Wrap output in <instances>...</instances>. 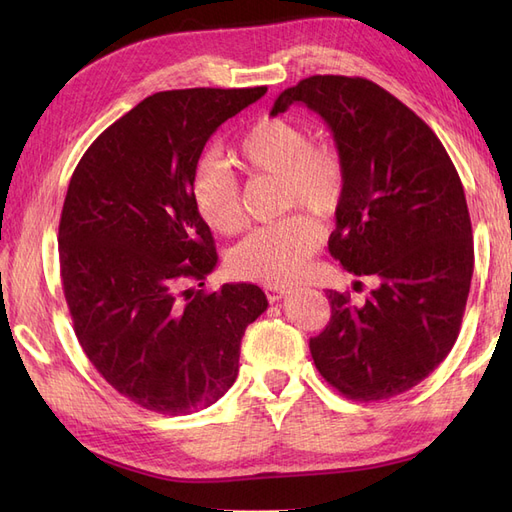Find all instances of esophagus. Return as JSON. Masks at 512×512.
<instances>
[{
    "mask_svg": "<svg viewBox=\"0 0 512 512\" xmlns=\"http://www.w3.org/2000/svg\"><path fill=\"white\" fill-rule=\"evenodd\" d=\"M288 292H290V290L284 288V286H265V294H267V299H269L271 303L284 299Z\"/></svg>",
    "mask_w": 512,
    "mask_h": 512,
    "instance_id": "1",
    "label": "esophagus"
}]
</instances>
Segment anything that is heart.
Here are the masks:
<instances>
[{"label":"heart","mask_w":512,"mask_h":512,"mask_svg":"<svg viewBox=\"0 0 512 512\" xmlns=\"http://www.w3.org/2000/svg\"><path fill=\"white\" fill-rule=\"evenodd\" d=\"M232 158L247 173L280 177L284 209L305 207L333 213L346 192V164L331 145H312V132L284 117H265L247 128ZM192 198L200 218L222 235L243 226L239 183L218 160H200L192 175ZM320 226L305 213L258 226L230 254V267L239 277L265 284H292L307 271L309 258L320 245Z\"/></svg>","instance_id":"b5f03b06"}]
</instances>
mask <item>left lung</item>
<instances>
[{
  "instance_id": "8db88e82",
  "label": "left lung",
  "mask_w": 512,
  "mask_h": 512,
  "mask_svg": "<svg viewBox=\"0 0 512 512\" xmlns=\"http://www.w3.org/2000/svg\"><path fill=\"white\" fill-rule=\"evenodd\" d=\"M305 104L346 164L331 256L376 288L363 305L327 290L331 320L309 339L316 369L359 401L406 393L457 342L474 271L466 194L440 138L361 76L318 74L284 89L271 115Z\"/></svg>"
}]
</instances>
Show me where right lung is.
<instances>
[{"label":"right lung","mask_w":512,"mask_h":512,"mask_svg":"<svg viewBox=\"0 0 512 512\" xmlns=\"http://www.w3.org/2000/svg\"><path fill=\"white\" fill-rule=\"evenodd\" d=\"M267 87L175 89L136 104L85 151L59 220L74 333L117 393L192 414L237 378L241 337L269 301L254 284L207 292L218 265L192 175L211 134Z\"/></svg>","instance_id":"1"}]
</instances>
